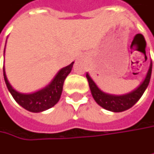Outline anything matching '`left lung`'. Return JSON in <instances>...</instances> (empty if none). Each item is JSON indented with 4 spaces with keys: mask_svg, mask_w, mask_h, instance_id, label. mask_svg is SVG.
I'll return each instance as SVG.
<instances>
[{
    "mask_svg": "<svg viewBox=\"0 0 154 154\" xmlns=\"http://www.w3.org/2000/svg\"><path fill=\"white\" fill-rule=\"evenodd\" d=\"M152 68V63L151 61L149 69L147 71L146 76L143 80V82L135 90H133L129 93L122 94V95L109 94V93L101 91L98 87V85L95 84V82L92 80V78L90 77V75L86 73V78L88 80L90 90H91V95L94 100L97 102V104H99L103 108L111 112L118 113V112H122L131 108L138 101V100L141 98L143 93L146 90L150 79H151Z\"/></svg>",
    "mask_w": 154,
    "mask_h": 154,
    "instance_id": "1",
    "label": "left lung"
}]
</instances>
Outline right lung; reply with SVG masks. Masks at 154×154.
<instances>
[{
  "mask_svg": "<svg viewBox=\"0 0 154 154\" xmlns=\"http://www.w3.org/2000/svg\"><path fill=\"white\" fill-rule=\"evenodd\" d=\"M5 48H6V45H5ZM5 48H4V54H5ZM73 64L74 62L61 69L47 86L32 93H22L13 88V86L10 85V83L8 80L6 71H5V66H3V76H4V80L8 90L11 93L14 100L24 109L32 113H39L51 108L59 101L63 91L64 80L70 73Z\"/></svg>",
  "mask_w": 154,
  "mask_h": 154,
  "instance_id": "add662e5",
  "label": "right lung"
}]
</instances>
